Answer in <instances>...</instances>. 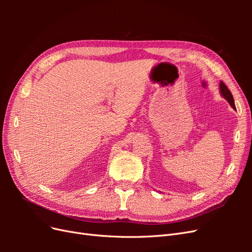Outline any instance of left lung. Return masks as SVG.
<instances>
[{
	"instance_id": "left-lung-1",
	"label": "left lung",
	"mask_w": 252,
	"mask_h": 252,
	"mask_svg": "<svg viewBox=\"0 0 252 252\" xmlns=\"http://www.w3.org/2000/svg\"><path fill=\"white\" fill-rule=\"evenodd\" d=\"M220 95H222L225 100L230 104L231 107L233 109H235V105H234V100H233V96L231 94V93L229 91V89L227 88V86L225 85V84L220 81Z\"/></svg>"
}]
</instances>
